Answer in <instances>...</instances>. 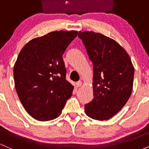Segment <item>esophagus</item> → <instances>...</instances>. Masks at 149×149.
<instances>
[{"instance_id":"34e87169","label":"esophagus","mask_w":149,"mask_h":149,"mask_svg":"<svg viewBox=\"0 0 149 149\" xmlns=\"http://www.w3.org/2000/svg\"><path fill=\"white\" fill-rule=\"evenodd\" d=\"M81 84H82V82H81V81H77V82L76 83V87H81Z\"/></svg>"}]
</instances>
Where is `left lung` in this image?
Instances as JSON below:
<instances>
[{
	"label": "left lung",
	"instance_id": "left-lung-1",
	"mask_svg": "<svg viewBox=\"0 0 149 149\" xmlns=\"http://www.w3.org/2000/svg\"><path fill=\"white\" fill-rule=\"evenodd\" d=\"M78 37L93 63L94 99L84 105L85 113L93 119L108 120L123 108L132 94V60L119 43L101 33L79 31Z\"/></svg>",
	"mask_w": 149,
	"mask_h": 149
}]
</instances>
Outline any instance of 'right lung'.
Here are the masks:
<instances>
[{
    "label": "right lung",
    "instance_id": "add662e5",
    "mask_svg": "<svg viewBox=\"0 0 149 149\" xmlns=\"http://www.w3.org/2000/svg\"><path fill=\"white\" fill-rule=\"evenodd\" d=\"M77 31L51 32L21 49L14 65L16 92L24 108L38 121L58 117L74 87L66 80L62 55Z\"/></svg>",
    "mask_w": 149,
    "mask_h": 149
}]
</instances>
